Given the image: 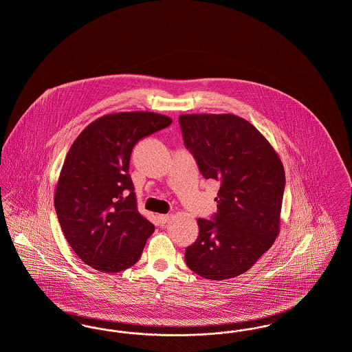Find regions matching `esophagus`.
<instances>
[{
    "label": "esophagus",
    "mask_w": 352,
    "mask_h": 352,
    "mask_svg": "<svg viewBox=\"0 0 352 352\" xmlns=\"http://www.w3.org/2000/svg\"><path fill=\"white\" fill-rule=\"evenodd\" d=\"M171 220V215H158V221H160V224H166Z\"/></svg>",
    "instance_id": "1"
}]
</instances>
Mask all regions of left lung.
Returning <instances> with one entry per match:
<instances>
[{
    "mask_svg": "<svg viewBox=\"0 0 352 352\" xmlns=\"http://www.w3.org/2000/svg\"><path fill=\"white\" fill-rule=\"evenodd\" d=\"M184 145L201 175L218 182V212L198 219L187 267L207 280L245 273L280 234L285 171L278 154L251 122L223 113L181 115Z\"/></svg>",
    "mask_w": 352,
    "mask_h": 352,
    "instance_id": "obj_1",
    "label": "left lung"
}]
</instances>
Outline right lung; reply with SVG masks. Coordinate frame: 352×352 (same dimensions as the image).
<instances>
[{"label":"right lung","mask_w":352,"mask_h":352,"mask_svg":"<svg viewBox=\"0 0 352 352\" xmlns=\"http://www.w3.org/2000/svg\"><path fill=\"white\" fill-rule=\"evenodd\" d=\"M171 124L153 112L91 122L68 151L54 206L69 247L87 265L118 273L134 265L154 226L137 210L129 161L134 145Z\"/></svg>","instance_id":"right-lung-1"}]
</instances>
